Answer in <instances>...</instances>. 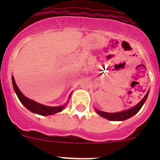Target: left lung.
<instances>
[{"label": "left lung", "mask_w": 160, "mask_h": 160, "mask_svg": "<svg viewBox=\"0 0 160 160\" xmlns=\"http://www.w3.org/2000/svg\"><path fill=\"white\" fill-rule=\"evenodd\" d=\"M148 95H149V92L147 93L145 96L142 99L141 101L138 105L131 108V109H128V110H124V111L119 112V113H106V112L100 111V110L96 109V112H97V114L99 115L104 117L105 119H109V120H114V121L124 120V119H127L130 118V117L134 116V114H137L139 111V109H141V107L143 106V105L145 102V100H146L147 97H148Z\"/></svg>", "instance_id": "obj_1"}]
</instances>
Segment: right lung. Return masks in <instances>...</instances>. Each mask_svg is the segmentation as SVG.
<instances>
[{"instance_id":"obj_1","label":"right lung","mask_w":160,"mask_h":160,"mask_svg":"<svg viewBox=\"0 0 160 160\" xmlns=\"http://www.w3.org/2000/svg\"><path fill=\"white\" fill-rule=\"evenodd\" d=\"M12 85H13L14 90H15V92H16V95H17V97L21 102V104L26 108H27L30 111L33 112V113L41 114V115H51V114H54L55 113H58V112L62 111L63 109L65 108L64 105L58 107L46 106V105L39 104V103L36 102L31 99H28L21 92V90H19L13 76H12Z\"/></svg>"}]
</instances>
